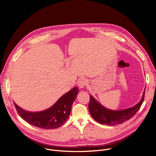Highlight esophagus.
<instances>
[{
  "mask_svg": "<svg viewBox=\"0 0 156 156\" xmlns=\"http://www.w3.org/2000/svg\"><path fill=\"white\" fill-rule=\"evenodd\" d=\"M87 84V80L85 78H80L78 80V85L80 88H84Z\"/></svg>",
  "mask_w": 156,
  "mask_h": 156,
  "instance_id": "34e87169",
  "label": "esophagus"
}]
</instances>
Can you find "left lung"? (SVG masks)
Here are the masks:
<instances>
[{
    "mask_svg": "<svg viewBox=\"0 0 156 156\" xmlns=\"http://www.w3.org/2000/svg\"><path fill=\"white\" fill-rule=\"evenodd\" d=\"M145 90L143 93L142 99L136 105L121 110L107 109L101 105L92 96H90V101L88 105L89 111L92 117L101 124L107 125L121 124L132 118L140 108L144 101Z\"/></svg>",
    "mask_w": 156,
    "mask_h": 156,
    "instance_id": "obj_1",
    "label": "left lung"
}]
</instances>
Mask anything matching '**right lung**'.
Instances as JSON below:
<instances>
[{"mask_svg": "<svg viewBox=\"0 0 156 156\" xmlns=\"http://www.w3.org/2000/svg\"><path fill=\"white\" fill-rule=\"evenodd\" d=\"M78 93V88L75 87L63 94L53 106L39 112H28L13 103L19 115L27 123L41 128L54 129L63 125L69 117Z\"/></svg>", "mask_w": 156, "mask_h": 156, "instance_id": "1", "label": "right lung"}]
</instances>
